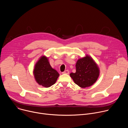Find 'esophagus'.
Masks as SVG:
<instances>
[{"label":"esophagus","mask_w":128,"mask_h":128,"mask_svg":"<svg viewBox=\"0 0 128 128\" xmlns=\"http://www.w3.org/2000/svg\"><path fill=\"white\" fill-rule=\"evenodd\" d=\"M69 70H66L64 72H62V74H69Z\"/></svg>","instance_id":"34e87169"}]
</instances>
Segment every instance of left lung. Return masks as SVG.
I'll return each instance as SVG.
<instances>
[{"instance_id": "8db88e82", "label": "left lung", "mask_w": 128, "mask_h": 128, "mask_svg": "<svg viewBox=\"0 0 128 128\" xmlns=\"http://www.w3.org/2000/svg\"><path fill=\"white\" fill-rule=\"evenodd\" d=\"M70 76L75 84L84 88L96 82L99 76V69L93 59L86 56L78 60L76 73H71Z\"/></svg>"}]
</instances>
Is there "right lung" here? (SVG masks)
<instances>
[{
	"label": "right lung",
	"instance_id": "right-lung-1",
	"mask_svg": "<svg viewBox=\"0 0 128 128\" xmlns=\"http://www.w3.org/2000/svg\"><path fill=\"white\" fill-rule=\"evenodd\" d=\"M33 74L37 82L46 88L54 84L59 76L58 72L52 68L48 58L45 56L42 57L36 63Z\"/></svg>",
	"mask_w": 128,
	"mask_h": 128
}]
</instances>
